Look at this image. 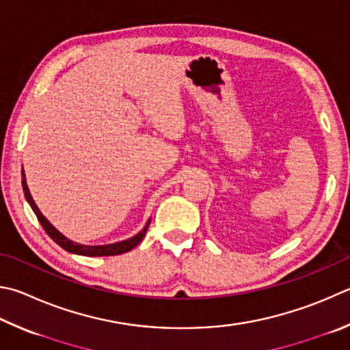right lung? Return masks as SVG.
Segmentation results:
<instances>
[{
  "mask_svg": "<svg viewBox=\"0 0 350 350\" xmlns=\"http://www.w3.org/2000/svg\"><path fill=\"white\" fill-rule=\"evenodd\" d=\"M23 189H24V196H25V200L29 202V205L33 209V213L36 214L38 220H40V224L42 225L44 230L50 236L53 241H56L62 250H66L72 254H78V256H87V257H104V256H119V254H124V252H129L131 251L133 247L137 246L141 243V240L144 239L145 234H147L148 230V225H150V220L147 221V225L144 226V230L141 232H137L135 237L131 239H126L122 241H118V243H110V245H98V246H90V245H81V243H75V241L68 240L66 236H62V234L56 230V228L50 224V221L44 217L41 214L40 209H38L35 200L31 199V194L29 191V187L27 183H25V176H24V171H23Z\"/></svg>",
  "mask_w": 350,
  "mask_h": 350,
  "instance_id": "obj_1",
  "label": "right lung"
}]
</instances>
